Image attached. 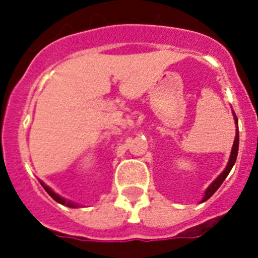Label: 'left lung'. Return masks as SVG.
Here are the masks:
<instances>
[{
  "label": "left lung",
  "instance_id": "1",
  "mask_svg": "<svg viewBox=\"0 0 258 258\" xmlns=\"http://www.w3.org/2000/svg\"><path fill=\"white\" fill-rule=\"evenodd\" d=\"M234 116H235V121H236V124H238V118H236L235 113H234ZM238 150H239V132H236L235 141H234V146H232L231 156H230V160H229V164H227V166H226V169L223 170V172L218 175V178L216 179V181H214L211 186H209L208 190L206 191V197H204V199H203L202 202H206V200H208L209 198H211L212 195H213V194L218 190V187H220L221 184H222V182L225 181V178H226L227 174H229L230 170H231V168L234 166V164H235L236 156H238Z\"/></svg>",
  "mask_w": 258,
  "mask_h": 258
}]
</instances>
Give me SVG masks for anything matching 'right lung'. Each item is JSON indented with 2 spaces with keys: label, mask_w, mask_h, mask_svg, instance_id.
Instances as JSON below:
<instances>
[{
  "label": "right lung",
  "mask_w": 258,
  "mask_h": 258,
  "mask_svg": "<svg viewBox=\"0 0 258 258\" xmlns=\"http://www.w3.org/2000/svg\"><path fill=\"white\" fill-rule=\"evenodd\" d=\"M41 184H42V186H44L45 191H46V192L49 194L50 197H51L52 199L55 200V202L60 203V204H63V206H67V207H70V208H76V204H74V203H71V202H67V200H66V199H63V198H60V197H59V195H56L55 192H52V190H51V188H49V187H47L46 184H45V183H42V182H41Z\"/></svg>",
  "instance_id": "add662e5"
}]
</instances>
